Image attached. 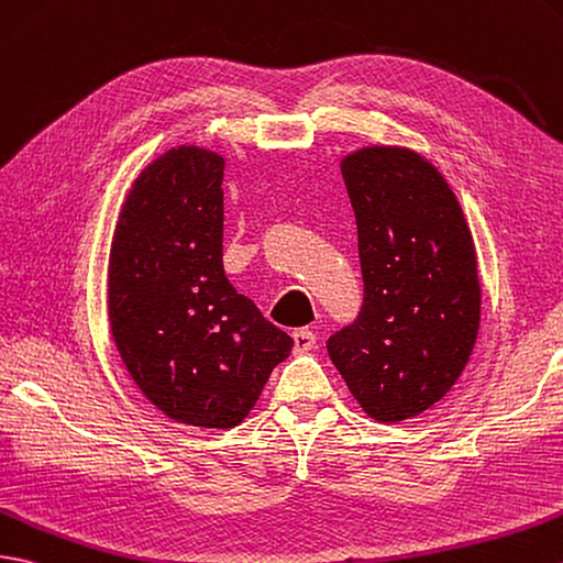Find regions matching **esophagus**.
Returning a JSON list of instances; mask_svg holds the SVG:
<instances>
[{
	"instance_id": "34e87169",
	"label": "esophagus",
	"mask_w": 563,
	"mask_h": 563,
	"mask_svg": "<svg viewBox=\"0 0 563 563\" xmlns=\"http://www.w3.org/2000/svg\"><path fill=\"white\" fill-rule=\"evenodd\" d=\"M292 338H295V350L297 352H309L313 345H317V333L309 331V329H295Z\"/></svg>"
}]
</instances>
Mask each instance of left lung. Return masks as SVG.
I'll use <instances>...</instances> for the list:
<instances>
[{
  "label": "left lung",
  "instance_id": "8db88e82",
  "mask_svg": "<svg viewBox=\"0 0 563 563\" xmlns=\"http://www.w3.org/2000/svg\"><path fill=\"white\" fill-rule=\"evenodd\" d=\"M341 173L357 220L364 307L329 338V355L376 422L422 415L473 355L482 290L473 232L424 155L364 146Z\"/></svg>",
  "mask_w": 563,
  "mask_h": 563
}]
</instances>
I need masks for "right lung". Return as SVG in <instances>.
<instances>
[{
    "label": "right lung",
    "instance_id": "obj_1",
    "mask_svg": "<svg viewBox=\"0 0 563 563\" xmlns=\"http://www.w3.org/2000/svg\"><path fill=\"white\" fill-rule=\"evenodd\" d=\"M222 169L175 146L141 169L117 218L108 317L129 376L169 420L238 427L292 338L222 271Z\"/></svg>",
    "mask_w": 563,
    "mask_h": 563
}]
</instances>
